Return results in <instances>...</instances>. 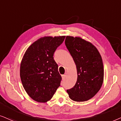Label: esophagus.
Here are the masks:
<instances>
[{"mask_svg":"<svg viewBox=\"0 0 121 121\" xmlns=\"http://www.w3.org/2000/svg\"><path fill=\"white\" fill-rule=\"evenodd\" d=\"M65 77H66V75H62V79H64V78H65Z\"/></svg>","mask_w":121,"mask_h":121,"instance_id":"obj_1","label":"esophagus"}]
</instances>
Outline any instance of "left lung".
Returning a JSON list of instances; mask_svg holds the SVG:
<instances>
[{
	"label": "left lung",
	"instance_id": "1",
	"mask_svg": "<svg viewBox=\"0 0 121 121\" xmlns=\"http://www.w3.org/2000/svg\"><path fill=\"white\" fill-rule=\"evenodd\" d=\"M65 43L76 66L77 73L76 83L67 92L72 100L87 101L102 85L104 69L102 57L95 46L80 37L67 36Z\"/></svg>",
	"mask_w": 121,
	"mask_h": 121
}]
</instances>
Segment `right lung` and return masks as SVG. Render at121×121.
<instances>
[{"label":"right lung","mask_w":121,"mask_h":121,"mask_svg":"<svg viewBox=\"0 0 121 121\" xmlns=\"http://www.w3.org/2000/svg\"><path fill=\"white\" fill-rule=\"evenodd\" d=\"M65 38L43 37L33 43L24 55L20 64L21 81L28 95L36 102L50 100L60 86L62 78L53 56Z\"/></svg>","instance_id":"right-lung-1"}]
</instances>
